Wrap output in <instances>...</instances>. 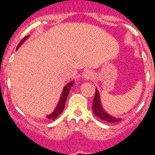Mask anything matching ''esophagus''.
I'll list each match as a JSON object with an SVG mask.
<instances>
[{
	"label": "esophagus",
	"instance_id": "obj_1",
	"mask_svg": "<svg viewBox=\"0 0 155 155\" xmlns=\"http://www.w3.org/2000/svg\"><path fill=\"white\" fill-rule=\"evenodd\" d=\"M92 76H93V75H92V73L90 71H86L83 74V78L84 80H89V79L92 78Z\"/></svg>",
	"mask_w": 155,
	"mask_h": 155
}]
</instances>
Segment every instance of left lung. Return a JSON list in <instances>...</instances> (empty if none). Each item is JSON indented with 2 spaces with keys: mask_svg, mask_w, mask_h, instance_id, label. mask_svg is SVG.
Segmentation results:
<instances>
[{
  "mask_svg": "<svg viewBox=\"0 0 155 155\" xmlns=\"http://www.w3.org/2000/svg\"><path fill=\"white\" fill-rule=\"evenodd\" d=\"M92 111H93V113L97 117H99L100 119H101L103 120H105V121H108V122L115 123L121 120L120 118H116L112 115H110V114H108L104 109L101 102L99 91L97 89H96V94H95L93 103H92Z\"/></svg>",
  "mask_w": 155,
  "mask_h": 155,
  "instance_id": "obj_1",
  "label": "left lung"
}]
</instances>
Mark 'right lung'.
Segmentation results:
<instances>
[{
    "instance_id": "right-lung-1",
    "label": "right lung",
    "mask_w": 155,
    "mask_h": 155,
    "mask_svg": "<svg viewBox=\"0 0 155 155\" xmlns=\"http://www.w3.org/2000/svg\"><path fill=\"white\" fill-rule=\"evenodd\" d=\"M28 38H29V36H25V37L21 41L20 43L18 44V47H17V50L21 47V45L22 44L23 42H25ZM74 83H75L74 82V80H72L71 82L68 83V84H66L65 86H64V87H63V92H62V94H61L60 99H59V101H58V104H57V106H56V108H54V112L51 113V114L47 116V118H48V119H50V120H54V119H55V118L57 117L59 114L62 113L63 108H64V106H65L66 100H67V98H68V94H69V92H70L71 87H72V85L74 84Z\"/></svg>"
}]
</instances>
